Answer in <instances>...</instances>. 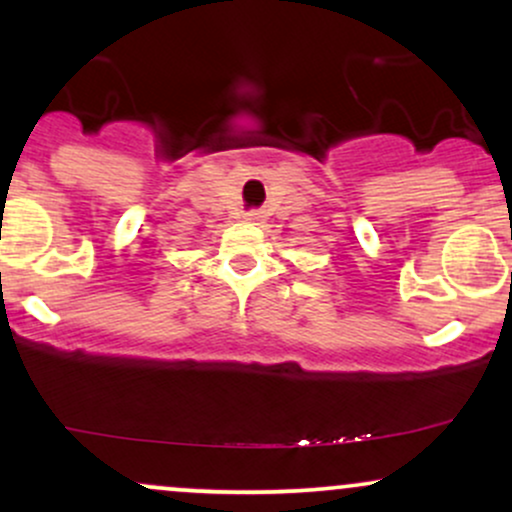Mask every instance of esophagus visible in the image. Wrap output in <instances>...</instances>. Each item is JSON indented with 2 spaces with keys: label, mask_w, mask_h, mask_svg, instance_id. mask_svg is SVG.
I'll use <instances>...</instances> for the list:
<instances>
[{
  "label": "esophagus",
  "mask_w": 512,
  "mask_h": 512,
  "mask_svg": "<svg viewBox=\"0 0 512 512\" xmlns=\"http://www.w3.org/2000/svg\"><path fill=\"white\" fill-rule=\"evenodd\" d=\"M262 219H264L262 211H248V214H245V221L248 223H260Z\"/></svg>",
  "instance_id": "1"
}]
</instances>
